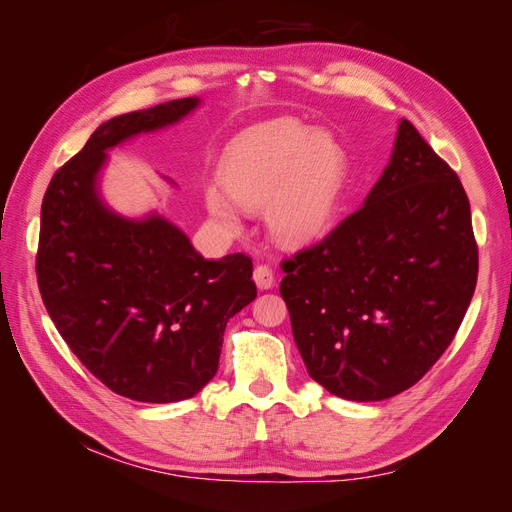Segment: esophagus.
Masks as SVG:
<instances>
[{"label":"esophagus","instance_id":"obj_1","mask_svg":"<svg viewBox=\"0 0 512 512\" xmlns=\"http://www.w3.org/2000/svg\"><path fill=\"white\" fill-rule=\"evenodd\" d=\"M254 282L260 290H269L275 286V277L269 265H256L254 269Z\"/></svg>","mask_w":512,"mask_h":512}]
</instances>
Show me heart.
Listing matches in <instances>:
<instances>
[{
	"mask_svg": "<svg viewBox=\"0 0 512 512\" xmlns=\"http://www.w3.org/2000/svg\"><path fill=\"white\" fill-rule=\"evenodd\" d=\"M348 162L335 138L301 123L275 121L241 134L222 160V185L205 194L215 220L241 224L243 209L265 205L277 241L303 245L333 228L346 188Z\"/></svg>",
	"mask_w": 512,
	"mask_h": 512,
	"instance_id": "heart-1",
	"label": "heart"
}]
</instances>
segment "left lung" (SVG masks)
<instances>
[{
	"mask_svg": "<svg viewBox=\"0 0 512 512\" xmlns=\"http://www.w3.org/2000/svg\"><path fill=\"white\" fill-rule=\"evenodd\" d=\"M307 374L350 401L410 389L451 346L478 277L466 190L408 119L363 207L282 265Z\"/></svg>",
	"mask_w": 512,
	"mask_h": 512,
	"instance_id": "left-lung-1",
	"label": "left lung"
}]
</instances>
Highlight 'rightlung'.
Wrapping results in <instances>:
<instances>
[{
    "label": "right lung",
    "mask_w": 512,
    "mask_h": 512,
    "mask_svg": "<svg viewBox=\"0 0 512 512\" xmlns=\"http://www.w3.org/2000/svg\"><path fill=\"white\" fill-rule=\"evenodd\" d=\"M198 104L181 98L108 119L42 200L36 273L46 312L91 374L147 404L203 389L218 371L226 322L256 299L250 256L205 260L162 215L128 220L98 194L106 149Z\"/></svg>",
    "instance_id": "obj_1"
}]
</instances>
